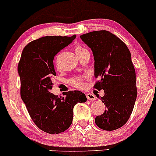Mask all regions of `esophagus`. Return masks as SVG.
<instances>
[{"label": "esophagus", "instance_id": "esophagus-1", "mask_svg": "<svg viewBox=\"0 0 156 156\" xmlns=\"http://www.w3.org/2000/svg\"><path fill=\"white\" fill-rule=\"evenodd\" d=\"M86 97H87V99L89 100V101H94L96 99V97L94 94H91V93H88L86 94Z\"/></svg>", "mask_w": 156, "mask_h": 156}]
</instances>
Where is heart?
Instances as JSON below:
<instances>
[{
  "instance_id": "obj_1",
  "label": "heart",
  "mask_w": 156,
  "mask_h": 156,
  "mask_svg": "<svg viewBox=\"0 0 156 156\" xmlns=\"http://www.w3.org/2000/svg\"><path fill=\"white\" fill-rule=\"evenodd\" d=\"M87 51H88V50H86V49L84 48L81 47V46H78V47L75 48V52H76L77 56H78V55H81V54L85 53V52H87ZM69 82H70V84L72 85V86L75 87V88H82V87L84 86V84H85L82 78H72V79L70 80Z\"/></svg>"
}]
</instances>
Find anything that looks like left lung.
<instances>
[{"label": "left lung", "mask_w": 156, "mask_h": 156, "mask_svg": "<svg viewBox=\"0 0 156 156\" xmlns=\"http://www.w3.org/2000/svg\"><path fill=\"white\" fill-rule=\"evenodd\" d=\"M92 51L94 88L104 90L101 101L106 110L95 118L100 129L113 131L129 120L137 98L136 76L131 53L126 44L108 30H96L80 36Z\"/></svg>", "instance_id": "1"}]
</instances>
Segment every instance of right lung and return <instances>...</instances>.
Instances as JSON below:
<instances>
[{
	"instance_id": "obj_1",
	"label": "right lung",
	"mask_w": 156,
	"mask_h": 156,
	"mask_svg": "<svg viewBox=\"0 0 156 156\" xmlns=\"http://www.w3.org/2000/svg\"><path fill=\"white\" fill-rule=\"evenodd\" d=\"M75 37V34L45 36L30 42L24 47L17 67L21 99L34 124L49 134L67 130L72 123L75 105L87 101L80 91L65 92L62 98L50 92L51 78L56 75L54 58Z\"/></svg>"
}]
</instances>
